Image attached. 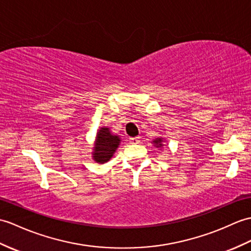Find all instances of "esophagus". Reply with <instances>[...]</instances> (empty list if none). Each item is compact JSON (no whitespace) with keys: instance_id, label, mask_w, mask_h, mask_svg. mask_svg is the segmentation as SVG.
Here are the masks:
<instances>
[{"instance_id":"obj_1","label":"esophagus","mask_w":251,"mask_h":251,"mask_svg":"<svg viewBox=\"0 0 251 251\" xmlns=\"http://www.w3.org/2000/svg\"><path fill=\"white\" fill-rule=\"evenodd\" d=\"M129 142L131 144H138L140 142V137H132V138H129Z\"/></svg>"}]
</instances>
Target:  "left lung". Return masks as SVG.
Wrapping results in <instances>:
<instances>
[{
    "label": "left lung",
    "mask_w": 251,
    "mask_h": 251,
    "mask_svg": "<svg viewBox=\"0 0 251 251\" xmlns=\"http://www.w3.org/2000/svg\"><path fill=\"white\" fill-rule=\"evenodd\" d=\"M154 142L158 145H161V139H155Z\"/></svg>",
    "instance_id": "8db88e82"
}]
</instances>
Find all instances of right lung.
<instances>
[{"instance_id":"obj_1","label":"right lung","mask_w":251,"mask_h":251,"mask_svg":"<svg viewBox=\"0 0 251 251\" xmlns=\"http://www.w3.org/2000/svg\"><path fill=\"white\" fill-rule=\"evenodd\" d=\"M120 138L113 136L109 131V128H101L97 132V139L94 147V159L99 164L107 162L114 154L116 148L119 147Z\"/></svg>"}]
</instances>
